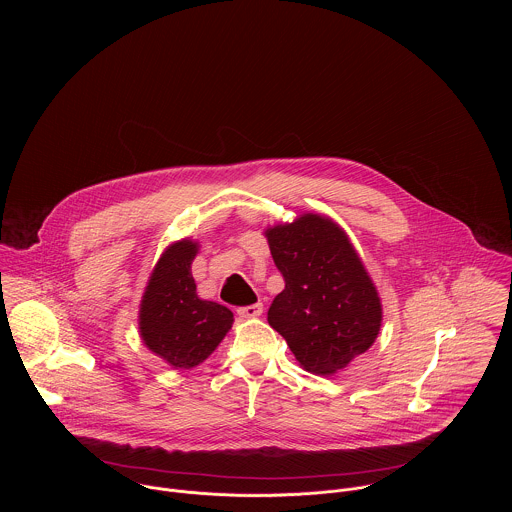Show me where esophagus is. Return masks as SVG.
I'll use <instances>...</instances> for the list:
<instances>
[{
	"label": "esophagus",
	"instance_id": "1",
	"mask_svg": "<svg viewBox=\"0 0 512 512\" xmlns=\"http://www.w3.org/2000/svg\"><path fill=\"white\" fill-rule=\"evenodd\" d=\"M262 311H264L262 303H252V305L238 307V315L240 317H258V315H262Z\"/></svg>",
	"mask_w": 512,
	"mask_h": 512
}]
</instances>
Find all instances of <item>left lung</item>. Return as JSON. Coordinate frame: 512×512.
Listing matches in <instances>:
<instances>
[{"instance_id":"8db88e82","label":"left lung","mask_w":512,"mask_h":512,"mask_svg":"<svg viewBox=\"0 0 512 512\" xmlns=\"http://www.w3.org/2000/svg\"><path fill=\"white\" fill-rule=\"evenodd\" d=\"M286 288L268 323L309 372L333 374L374 343L382 307L345 232L329 219L303 215L266 232Z\"/></svg>"}]
</instances>
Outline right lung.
<instances>
[{
	"label": "right lung",
	"mask_w": 512,
	"mask_h": 512,
	"mask_svg": "<svg viewBox=\"0 0 512 512\" xmlns=\"http://www.w3.org/2000/svg\"><path fill=\"white\" fill-rule=\"evenodd\" d=\"M197 244L181 240L165 250L147 286L140 331L147 347L175 368L203 363L232 327V311L199 299L191 276Z\"/></svg>",
	"instance_id": "right-lung-1"
}]
</instances>
